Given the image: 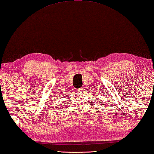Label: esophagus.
<instances>
[{
  "mask_svg": "<svg viewBox=\"0 0 154 154\" xmlns=\"http://www.w3.org/2000/svg\"><path fill=\"white\" fill-rule=\"evenodd\" d=\"M76 91H77L78 92H83V89H82V88H78V89L76 90Z\"/></svg>",
  "mask_w": 154,
  "mask_h": 154,
  "instance_id": "esophagus-1",
  "label": "esophagus"
}]
</instances>
